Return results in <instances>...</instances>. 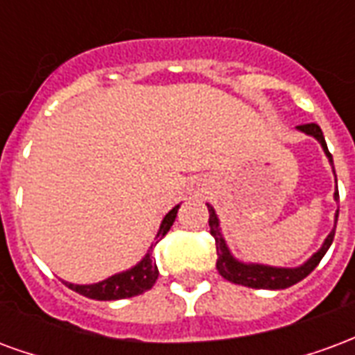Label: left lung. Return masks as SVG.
I'll return each mask as SVG.
<instances>
[{
	"instance_id": "left-lung-1",
	"label": "left lung",
	"mask_w": 355,
	"mask_h": 355,
	"mask_svg": "<svg viewBox=\"0 0 355 355\" xmlns=\"http://www.w3.org/2000/svg\"><path fill=\"white\" fill-rule=\"evenodd\" d=\"M298 131L304 132L308 137H313L318 140L323 148V152L327 155L329 163L333 167V175H335V165H333V155L329 154L327 150V142L323 139V132H321L320 125L315 123H306V125H298ZM335 182H336V175H335ZM335 201H338V188L335 190ZM209 228H211V236L215 238L216 243V270L218 274L223 275L224 279H228L232 283H238V285H243V287H251V289H287L291 285L295 283L302 282L306 275L312 272L313 268L320 264V261L325 257L327 249L333 243V238H335V228H336V220H338V209L335 213V226L333 230L329 232V236L323 241V245L315 251V253L297 268H282V266H268V264H259V262H241L238 261L232 251L226 245V239L223 238V232H220V220L216 216L215 209L213 205H209Z\"/></svg>"
}]
</instances>
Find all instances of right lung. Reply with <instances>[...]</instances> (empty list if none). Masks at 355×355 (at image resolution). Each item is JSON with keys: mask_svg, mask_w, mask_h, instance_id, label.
I'll use <instances>...</instances> for the list:
<instances>
[{"mask_svg": "<svg viewBox=\"0 0 355 355\" xmlns=\"http://www.w3.org/2000/svg\"><path fill=\"white\" fill-rule=\"evenodd\" d=\"M178 207L180 205H175L167 215L163 216L155 239H162L171 230V226L177 218ZM152 247H154V243L150 245L148 253L142 257V261H139L135 266L125 270V272L110 275L106 279H102L98 283H91V285H76V283L68 282H64V285H68L70 289L80 293L83 297L94 298V300H119V298H131L137 297V295H142V293H146L148 289L154 287L155 279L159 275V270L155 266V262L152 261Z\"/></svg>", "mask_w": 355, "mask_h": 355, "instance_id": "1", "label": "right lung"}]
</instances>
